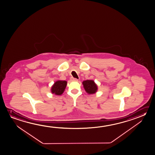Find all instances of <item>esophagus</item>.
<instances>
[{
    "instance_id": "esophagus-1",
    "label": "esophagus",
    "mask_w": 155,
    "mask_h": 155,
    "mask_svg": "<svg viewBox=\"0 0 155 155\" xmlns=\"http://www.w3.org/2000/svg\"><path fill=\"white\" fill-rule=\"evenodd\" d=\"M71 81H78V79H76V78H71Z\"/></svg>"
}]
</instances>
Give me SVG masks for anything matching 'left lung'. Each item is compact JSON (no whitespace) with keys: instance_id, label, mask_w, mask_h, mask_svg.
<instances>
[{"instance_id":"left-lung-1","label":"left lung","mask_w":155,"mask_h":155,"mask_svg":"<svg viewBox=\"0 0 155 155\" xmlns=\"http://www.w3.org/2000/svg\"><path fill=\"white\" fill-rule=\"evenodd\" d=\"M82 84L86 92L88 94H92L95 93L97 90V86L93 80H88L86 81H84Z\"/></svg>"}]
</instances>
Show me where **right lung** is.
Masks as SVG:
<instances>
[{
  "mask_svg": "<svg viewBox=\"0 0 155 155\" xmlns=\"http://www.w3.org/2000/svg\"><path fill=\"white\" fill-rule=\"evenodd\" d=\"M67 86V81H57L52 86L51 91L53 94L57 95H60L64 93Z\"/></svg>",
  "mask_w": 155,
  "mask_h": 155,
  "instance_id": "obj_1",
  "label": "right lung"
}]
</instances>
